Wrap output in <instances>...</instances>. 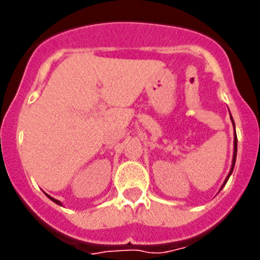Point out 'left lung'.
<instances>
[{
  "instance_id": "1",
  "label": "left lung",
  "mask_w": 260,
  "mask_h": 260,
  "mask_svg": "<svg viewBox=\"0 0 260 260\" xmlns=\"http://www.w3.org/2000/svg\"><path fill=\"white\" fill-rule=\"evenodd\" d=\"M231 118H232V116H231ZM232 122H233V126H234V121H233V118H232ZM236 157H237V135H236V126H234V151H233V160H232V167H231V172H229V174H228V176H226V178H225L224 183H222V186H221V187H220V190H221L222 187H224V186H225V183L228 182L229 177H231V174L233 173L234 164H236Z\"/></svg>"
}]
</instances>
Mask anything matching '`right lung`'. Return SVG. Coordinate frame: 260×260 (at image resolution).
Wrapping results in <instances>:
<instances>
[{"label": "right lung", "instance_id": "right-lung-1", "mask_svg": "<svg viewBox=\"0 0 260 260\" xmlns=\"http://www.w3.org/2000/svg\"><path fill=\"white\" fill-rule=\"evenodd\" d=\"M48 198H49L50 201H53V202H54V203H56V204H58V206H62V203H61V202H59V201H57V199L52 198V197H49V195H48Z\"/></svg>", "mask_w": 260, "mask_h": 260}]
</instances>
